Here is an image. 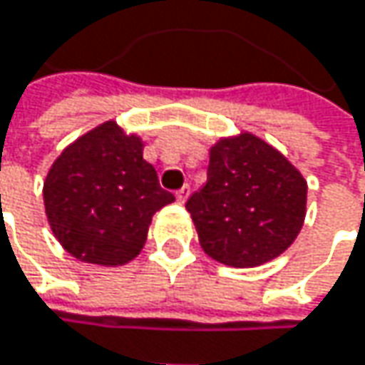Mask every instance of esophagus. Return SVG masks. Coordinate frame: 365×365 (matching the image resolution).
<instances>
[{
    "label": "esophagus",
    "instance_id": "1",
    "mask_svg": "<svg viewBox=\"0 0 365 365\" xmlns=\"http://www.w3.org/2000/svg\"><path fill=\"white\" fill-rule=\"evenodd\" d=\"M187 194H190V187H187V185H183V187H180V190L175 192V196H178L180 202H185V200H187Z\"/></svg>",
    "mask_w": 365,
    "mask_h": 365
}]
</instances>
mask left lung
Masks as SVG:
<instances>
[{
	"mask_svg": "<svg viewBox=\"0 0 365 365\" xmlns=\"http://www.w3.org/2000/svg\"><path fill=\"white\" fill-rule=\"evenodd\" d=\"M307 180L270 143L243 130L209 150L207 183L185 209L205 254L252 268L281 255L307 215Z\"/></svg>",
	"mask_w": 365,
	"mask_h": 365,
	"instance_id": "obj_1",
	"label": "left lung"
}]
</instances>
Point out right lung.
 <instances>
[{"label":"right lung","mask_w":365,"mask_h":365,"mask_svg":"<svg viewBox=\"0 0 365 365\" xmlns=\"http://www.w3.org/2000/svg\"><path fill=\"white\" fill-rule=\"evenodd\" d=\"M175 196L143 160V141L108 120L69 143L43 182L52 235L80 262L122 266L145 245L156 211Z\"/></svg>","instance_id":"right-lung-1"}]
</instances>
